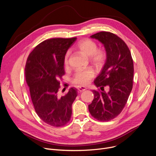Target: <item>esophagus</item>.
<instances>
[{
  "instance_id": "obj_1",
  "label": "esophagus",
  "mask_w": 156,
  "mask_h": 156,
  "mask_svg": "<svg viewBox=\"0 0 156 156\" xmlns=\"http://www.w3.org/2000/svg\"><path fill=\"white\" fill-rule=\"evenodd\" d=\"M85 90H86V88H85V87H79L78 88V92H79V93H81V92H82L85 91Z\"/></svg>"
}]
</instances>
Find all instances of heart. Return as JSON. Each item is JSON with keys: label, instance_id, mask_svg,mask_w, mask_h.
I'll list each match as a JSON object with an SVG mask.
<instances>
[{"label": "heart", "instance_id": "obj_1", "mask_svg": "<svg viewBox=\"0 0 156 156\" xmlns=\"http://www.w3.org/2000/svg\"><path fill=\"white\" fill-rule=\"evenodd\" d=\"M97 45L95 42L90 39H83L80 40L76 45L78 52L85 57L90 59L92 64L97 68H101L104 64L106 54L101 49H97ZM69 52H67L64 56V65L67 66ZM94 72L91 69L76 72L73 78V82L75 84L85 86L89 83L94 77Z\"/></svg>", "mask_w": 156, "mask_h": 156}]
</instances>
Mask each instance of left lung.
I'll return each mask as SVG.
<instances>
[{
    "label": "left lung",
    "instance_id": "1",
    "mask_svg": "<svg viewBox=\"0 0 156 156\" xmlns=\"http://www.w3.org/2000/svg\"><path fill=\"white\" fill-rule=\"evenodd\" d=\"M104 45L106 60L94 80L101 92L93 90L94 99L88 105L91 115L97 120L108 121L116 118L123 109L132 92L133 79V62L125 42L117 35L101 31L90 36ZM110 87L109 92L104 86Z\"/></svg>",
    "mask_w": 156,
    "mask_h": 156
}]
</instances>
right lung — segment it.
Listing matches in <instances>:
<instances>
[{
  "mask_svg": "<svg viewBox=\"0 0 156 156\" xmlns=\"http://www.w3.org/2000/svg\"><path fill=\"white\" fill-rule=\"evenodd\" d=\"M76 38H52L38 44L30 54L25 78L31 99L39 118L45 123L62 126L70 120L77 90L59 97V80L64 75V56Z\"/></svg>",
  "mask_w": 156,
  "mask_h": 156,
  "instance_id": "right-lung-1",
  "label": "right lung"
}]
</instances>
